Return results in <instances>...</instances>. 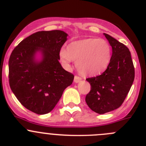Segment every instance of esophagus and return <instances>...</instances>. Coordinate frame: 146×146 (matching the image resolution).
<instances>
[{
    "label": "esophagus",
    "instance_id": "1",
    "mask_svg": "<svg viewBox=\"0 0 146 146\" xmlns=\"http://www.w3.org/2000/svg\"><path fill=\"white\" fill-rule=\"evenodd\" d=\"M81 81V78L79 77V76H75L74 77V82L76 83H79V82Z\"/></svg>",
    "mask_w": 146,
    "mask_h": 146
}]
</instances>
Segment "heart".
<instances>
[{
	"label": "heart",
	"instance_id": "1",
	"mask_svg": "<svg viewBox=\"0 0 146 146\" xmlns=\"http://www.w3.org/2000/svg\"><path fill=\"white\" fill-rule=\"evenodd\" d=\"M59 56L66 67H69L72 60H74L82 75L96 76L103 73L109 66L111 48L106 40L86 38L70 43L67 50H60Z\"/></svg>",
	"mask_w": 146,
	"mask_h": 146
}]
</instances>
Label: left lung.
Listing matches in <instances>:
<instances>
[{
	"label": "left lung",
	"mask_w": 146,
	"mask_h": 146,
	"mask_svg": "<svg viewBox=\"0 0 146 146\" xmlns=\"http://www.w3.org/2000/svg\"><path fill=\"white\" fill-rule=\"evenodd\" d=\"M112 47L108 68L101 75L86 79L90 91L86 102L92 111L104 114L118 108L128 95L135 78V69L129 49L124 44L103 33Z\"/></svg>",
	"instance_id": "left-lung-1"
}]
</instances>
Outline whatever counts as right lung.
<instances>
[{
  "mask_svg": "<svg viewBox=\"0 0 146 146\" xmlns=\"http://www.w3.org/2000/svg\"><path fill=\"white\" fill-rule=\"evenodd\" d=\"M67 36L59 30L39 31L23 40L11 53L10 87L20 103L35 113L50 112L73 83L74 76L59 63V53Z\"/></svg>",
  "mask_w": 146,
  "mask_h": 146,
  "instance_id": "add662e5",
  "label": "right lung"
}]
</instances>
